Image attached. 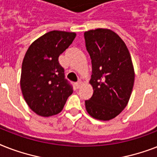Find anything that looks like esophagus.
<instances>
[{"label":"esophagus","instance_id":"1","mask_svg":"<svg viewBox=\"0 0 157 157\" xmlns=\"http://www.w3.org/2000/svg\"><path fill=\"white\" fill-rule=\"evenodd\" d=\"M82 85H83V82L81 81H79L77 83H76V88L77 89H80L82 86Z\"/></svg>","mask_w":157,"mask_h":157}]
</instances>
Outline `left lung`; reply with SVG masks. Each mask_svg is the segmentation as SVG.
I'll list each match as a JSON object with an SVG mask.
<instances>
[{
  "label": "left lung",
  "mask_w": 157,
  "mask_h": 157,
  "mask_svg": "<svg viewBox=\"0 0 157 157\" xmlns=\"http://www.w3.org/2000/svg\"><path fill=\"white\" fill-rule=\"evenodd\" d=\"M86 50L90 55L92 74L90 84L93 95L86 100L88 114L107 121L125 108L134 87V65L125 43L107 28L85 33Z\"/></svg>",
  "instance_id": "8db88e82"
}]
</instances>
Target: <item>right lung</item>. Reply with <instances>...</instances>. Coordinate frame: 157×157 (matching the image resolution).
I'll return each mask as SVG.
<instances>
[{"instance_id":"add662e5","label":"right lung","mask_w":157,"mask_h":157,"mask_svg":"<svg viewBox=\"0 0 157 157\" xmlns=\"http://www.w3.org/2000/svg\"><path fill=\"white\" fill-rule=\"evenodd\" d=\"M76 36L75 33L50 31L34 40L23 58L21 90L28 107L40 117L59 114L73 92L64 79L59 57Z\"/></svg>"}]
</instances>
